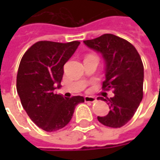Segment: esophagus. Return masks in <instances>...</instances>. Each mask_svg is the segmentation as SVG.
I'll return each mask as SVG.
<instances>
[{
    "label": "esophagus",
    "instance_id": "1",
    "mask_svg": "<svg viewBox=\"0 0 160 160\" xmlns=\"http://www.w3.org/2000/svg\"><path fill=\"white\" fill-rule=\"evenodd\" d=\"M85 102L87 103H94L96 101V98L92 96H85Z\"/></svg>",
    "mask_w": 160,
    "mask_h": 160
}]
</instances>
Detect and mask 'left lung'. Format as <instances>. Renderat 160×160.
Listing matches in <instances>:
<instances>
[{
    "instance_id": "left-lung-1",
    "label": "left lung",
    "mask_w": 160,
    "mask_h": 160,
    "mask_svg": "<svg viewBox=\"0 0 160 160\" xmlns=\"http://www.w3.org/2000/svg\"><path fill=\"white\" fill-rule=\"evenodd\" d=\"M84 43L102 55L105 62L102 88L113 89L115 94L111 98H98L110 107L108 115L98 117V120L107 127H122L133 118L143 98L144 67L141 56L130 42L113 34L85 40Z\"/></svg>"
}]
</instances>
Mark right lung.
Masks as SVG:
<instances>
[{"label": "right lung", "instance_id": "right-lung-1", "mask_svg": "<svg viewBox=\"0 0 160 160\" xmlns=\"http://www.w3.org/2000/svg\"><path fill=\"white\" fill-rule=\"evenodd\" d=\"M79 41L62 43L39 41L27 49L17 73V92L24 110L40 128L55 132L72 119L82 96L64 98L54 93L61 87L63 66L80 45Z\"/></svg>", "mask_w": 160, "mask_h": 160}]
</instances>
